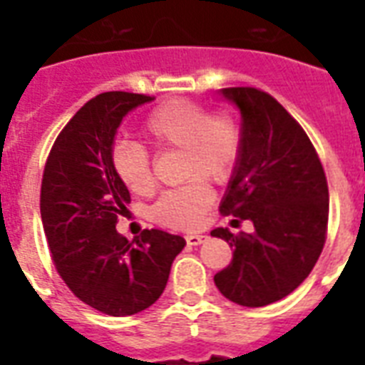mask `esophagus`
Segmentation results:
<instances>
[{
	"label": "esophagus",
	"mask_w": 365,
	"mask_h": 365,
	"mask_svg": "<svg viewBox=\"0 0 365 365\" xmlns=\"http://www.w3.org/2000/svg\"><path fill=\"white\" fill-rule=\"evenodd\" d=\"M206 240L205 235H197V233H189L187 237H185V242H187V246H199V244H202Z\"/></svg>",
	"instance_id": "34e87169"
}]
</instances>
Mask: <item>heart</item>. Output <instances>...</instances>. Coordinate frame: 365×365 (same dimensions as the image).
Listing matches in <instances>:
<instances>
[{"label": "heart", "mask_w": 365, "mask_h": 365, "mask_svg": "<svg viewBox=\"0 0 365 365\" xmlns=\"http://www.w3.org/2000/svg\"><path fill=\"white\" fill-rule=\"evenodd\" d=\"M142 134L155 151L182 149V178L189 180L160 195L151 208V220L168 229H197L214 200L210 185L200 178L225 183L233 176L242 153L239 121L231 113H212L195 100L168 98L143 117ZM110 163L128 191L136 195L151 191L153 166L143 145L117 140L111 145Z\"/></svg>", "instance_id": "heart-1"}]
</instances>
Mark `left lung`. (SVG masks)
<instances>
[{
	"mask_svg": "<svg viewBox=\"0 0 365 365\" xmlns=\"http://www.w3.org/2000/svg\"><path fill=\"white\" fill-rule=\"evenodd\" d=\"M242 115V153L222 216L250 220L254 233L217 227L212 237L233 248L214 282L229 301L265 307L292 294L317 265L328 235V180L303 126L271 94L222 88Z\"/></svg>",
	"mask_w": 365,
	"mask_h": 365,
	"instance_id": "1",
	"label": "left lung"
}]
</instances>
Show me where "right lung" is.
Here are the masks:
<instances>
[{"mask_svg": "<svg viewBox=\"0 0 365 365\" xmlns=\"http://www.w3.org/2000/svg\"><path fill=\"white\" fill-rule=\"evenodd\" d=\"M153 96L111 91L94 96L54 140L41 180V222L60 278L96 311L130 317L159 299L185 240L160 229L117 233L130 202L111 168L117 126Z\"/></svg>", "mask_w": 365, "mask_h": 365, "instance_id": "obj_1", "label": "right lung"}]
</instances>
